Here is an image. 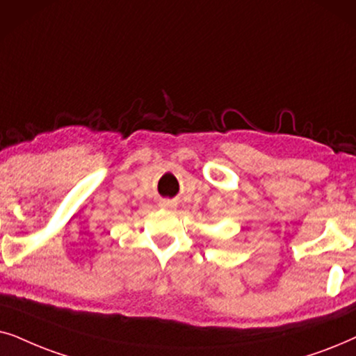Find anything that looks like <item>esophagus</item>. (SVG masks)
<instances>
[{
	"label": "esophagus",
	"instance_id": "esophagus-1",
	"mask_svg": "<svg viewBox=\"0 0 356 356\" xmlns=\"http://www.w3.org/2000/svg\"><path fill=\"white\" fill-rule=\"evenodd\" d=\"M174 205H175L174 202H169V200H164V202H163V207H164V208H174Z\"/></svg>",
	"mask_w": 356,
	"mask_h": 356
}]
</instances>
